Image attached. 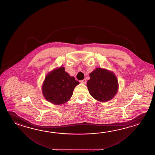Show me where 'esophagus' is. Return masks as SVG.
<instances>
[{
    "mask_svg": "<svg viewBox=\"0 0 155 155\" xmlns=\"http://www.w3.org/2000/svg\"><path fill=\"white\" fill-rule=\"evenodd\" d=\"M80 82L82 83V84H86V82H87V81H86V79H84V80H81Z\"/></svg>",
    "mask_w": 155,
    "mask_h": 155,
    "instance_id": "34e87169",
    "label": "esophagus"
}]
</instances>
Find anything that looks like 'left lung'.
<instances>
[{
    "label": "left lung",
    "mask_w": 155,
    "mask_h": 155,
    "mask_svg": "<svg viewBox=\"0 0 155 155\" xmlns=\"http://www.w3.org/2000/svg\"><path fill=\"white\" fill-rule=\"evenodd\" d=\"M90 77L87 87L94 99L100 102H107L115 96L119 84L112 71L99 68L90 74Z\"/></svg>",
    "instance_id": "1"
}]
</instances>
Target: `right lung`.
<instances>
[{"label": "right lung", "instance_id": "1", "mask_svg": "<svg viewBox=\"0 0 155 155\" xmlns=\"http://www.w3.org/2000/svg\"><path fill=\"white\" fill-rule=\"evenodd\" d=\"M79 82L60 67L46 75L42 86L43 95L47 101L55 105L67 102L73 95L74 89Z\"/></svg>", "mask_w": 155, "mask_h": 155}]
</instances>
